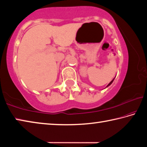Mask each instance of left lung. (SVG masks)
<instances>
[{
    "label": "left lung",
    "instance_id": "1",
    "mask_svg": "<svg viewBox=\"0 0 147 147\" xmlns=\"http://www.w3.org/2000/svg\"><path fill=\"white\" fill-rule=\"evenodd\" d=\"M114 79H115V78H113V79L112 80H111V81L110 82H109V83L108 84V86H107L106 87H108V86H110V85H111V84H112V82H113V80H114Z\"/></svg>",
    "mask_w": 147,
    "mask_h": 147
}]
</instances>
